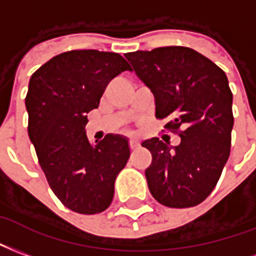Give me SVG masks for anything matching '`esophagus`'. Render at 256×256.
I'll return each instance as SVG.
<instances>
[{"mask_svg": "<svg viewBox=\"0 0 256 256\" xmlns=\"http://www.w3.org/2000/svg\"><path fill=\"white\" fill-rule=\"evenodd\" d=\"M130 150H138V148H139V143L132 139V140L130 142Z\"/></svg>", "mask_w": 256, "mask_h": 256, "instance_id": "34e87169", "label": "esophagus"}]
</instances>
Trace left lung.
Returning a JSON list of instances; mask_svg holds the SVG:
<instances>
[{
  "label": "left lung",
  "instance_id": "obj_1",
  "mask_svg": "<svg viewBox=\"0 0 256 256\" xmlns=\"http://www.w3.org/2000/svg\"><path fill=\"white\" fill-rule=\"evenodd\" d=\"M156 98V117L184 128L178 146L158 138L142 143L152 156L146 169L151 195L168 207L196 206L217 186L230 152L232 91L222 69L190 48L166 46L126 53Z\"/></svg>",
  "mask_w": 256,
  "mask_h": 256
}]
</instances>
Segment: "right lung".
<instances>
[{
    "label": "right lung",
    "instance_id": "right-lung-1",
    "mask_svg": "<svg viewBox=\"0 0 256 256\" xmlns=\"http://www.w3.org/2000/svg\"><path fill=\"white\" fill-rule=\"evenodd\" d=\"M130 70L118 53L70 50L56 56L31 76L26 108L28 136L52 191L80 214L110 206L114 182L130 158L126 136L108 135L91 144L87 114L100 106L106 86Z\"/></svg>",
    "mask_w": 256,
    "mask_h": 256
}]
</instances>
